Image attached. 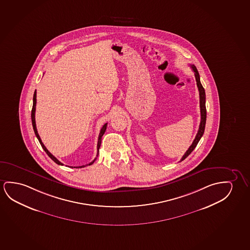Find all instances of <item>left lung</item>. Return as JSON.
Returning a JSON list of instances; mask_svg holds the SVG:
<instances>
[{"label":"left lung","mask_w":250,"mask_h":250,"mask_svg":"<svg viewBox=\"0 0 250 250\" xmlns=\"http://www.w3.org/2000/svg\"><path fill=\"white\" fill-rule=\"evenodd\" d=\"M194 75H195L196 82H197V86L199 88V105H200V114H201V120L199 124V130L198 133L196 135L195 139L192 142V145L189 147L188 149L186 151L184 156H182L181 161L186 159L188 156L192 152V150L195 148L198 145L200 138H202L204 131H205V127H206V122H207V107H206V92L203 87L202 84L200 83V78H199V74L198 72V69L194 65H191Z\"/></svg>","instance_id":"left-lung-1"}]
</instances>
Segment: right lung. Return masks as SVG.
I'll return each instance as SVG.
<instances>
[{
    "label": "right lung",
    "mask_w": 250,
    "mask_h": 250,
    "mask_svg": "<svg viewBox=\"0 0 250 250\" xmlns=\"http://www.w3.org/2000/svg\"><path fill=\"white\" fill-rule=\"evenodd\" d=\"M36 91L34 92V94H33V109H32V123H33V130H34V133H35V135H36L37 138L39 139V142L40 143V145H41V146H42V148H43V150L46 152V154H47L48 156H50V158H51V160H53L54 161L55 163H57V164H58V165H61V166H62L63 164L61 163V162H59L56 157H55L51 153L49 152V150H48L47 148H46V147L43 145V143H42V141H41V138H40V135H39V133H38V130H37V127H36V123H35V111H36ZM106 125H107V123L105 124L103 126H102V130H101V131H100V135H99V138H98V144H97V156L99 155V148H100V147H101V145H102V136L104 135V133H105V130H106ZM96 158L97 157H95L92 162H91L90 163H88V164H87V165H83V166H79V167H76V168H80V167H84L87 166V165H92L93 163H94V161L96 160Z\"/></svg>",
    "instance_id": "add662e5"
}]
</instances>
